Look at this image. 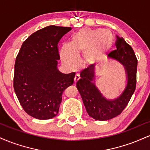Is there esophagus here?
Returning <instances> with one entry per match:
<instances>
[{"instance_id":"esophagus-1","label":"esophagus","mask_w":150,"mask_h":150,"mask_svg":"<svg viewBox=\"0 0 150 150\" xmlns=\"http://www.w3.org/2000/svg\"><path fill=\"white\" fill-rule=\"evenodd\" d=\"M79 79H80V75H79L78 74H76L75 76V78H74V82H75V83H76L77 81L79 80Z\"/></svg>"}]
</instances>
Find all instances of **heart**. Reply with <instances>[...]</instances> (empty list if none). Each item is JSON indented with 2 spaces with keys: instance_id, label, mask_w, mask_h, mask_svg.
Returning a JSON list of instances; mask_svg holds the SVG:
<instances>
[{
  "instance_id": "heart-1",
  "label": "heart",
  "mask_w": 150,
  "mask_h": 150,
  "mask_svg": "<svg viewBox=\"0 0 150 150\" xmlns=\"http://www.w3.org/2000/svg\"><path fill=\"white\" fill-rule=\"evenodd\" d=\"M108 34L112 37L111 43L106 47L100 46V41L104 37V44L108 42ZM113 41L111 34L104 30L82 29L74 33L70 37L69 47L62 46L60 56L63 63L70 69L77 66L76 57L84 55L83 63L86 65H96L105 58V53L111 49Z\"/></svg>"
}]
</instances>
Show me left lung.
<instances>
[{
    "instance_id": "left-lung-1",
    "label": "left lung",
    "mask_w": 150,
    "mask_h": 150,
    "mask_svg": "<svg viewBox=\"0 0 150 150\" xmlns=\"http://www.w3.org/2000/svg\"><path fill=\"white\" fill-rule=\"evenodd\" d=\"M116 50L108 56L124 67L127 83L123 92L114 99H108L98 89L94 82V65H89L80 73L76 86L89 116L97 120H107L120 114L126 107L136 87L137 60L133 49L123 37L116 36Z\"/></svg>"
}]
</instances>
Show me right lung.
<instances>
[{"instance_id": "obj_1", "label": "right lung", "mask_w": 150, "mask_h": 150, "mask_svg": "<svg viewBox=\"0 0 150 150\" xmlns=\"http://www.w3.org/2000/svg\"><path fill=\"white\" fill-rule=\"evenodd\" d=\"M71 27L51 25L23 42L15 63L13 86L20 104L30 116L47 120L57 115L62 94L73 84L75 73L58 70V44Z\"/></svg>"}]
</instances>
